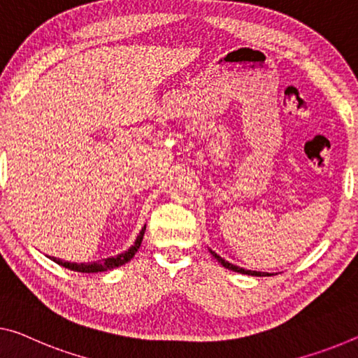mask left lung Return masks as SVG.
I'll list each match as a JSON object with an SVG mask.
<instances>
[{
	"mask_svg": "<svg viewBox=\"0 0 358 358\" xmlns=\"http://www.w3.org/2000/svg\"><path fill=\"white\" fill-rule=\"evenodd\" d=\"M211 251V255L214 256V259H217V262H221L222 266L225 267V268H229V271H234V272H238V273H245V275H255V277H268V273H266V272H256V271H246V268H243V267H238V266H234L232 262H229V261H225V259H222L221 256L219 255H216V252H214L213 250H210Z\"/></svg>",
	"mask_w": 358,
	"mask_h": 358,
	"instance_id": "1",
	"label": "left lung"
}]
</instances>
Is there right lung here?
Masks as SVG:
<instances>
[{
	"mask_svg": "<svg viewBox=\"0 0 358 358\" xmlns=\"http://www.w3.org/2000/svg\"><path fill=\"white\" fill-rule=\"evenodd\" d=\"M144 234H145V225L142 227V230L137 235V238L134 241V245L131 246L128 251L122 252V255H117V256H112V257H107V259H101V261H96V262H81V264H76V262H65L62 259H57V257H51V259L59 264V266H62L65 268H70V271L73 272H81V273H96V272H107V271H112V268H117L120 266H123L128 261H131L134 257V255L139 250V246L142 243V238H144Z\"/></svg>",
	"mask_w": 358,
	"mask_h": 358,
	"instance_id": "right-lung-1",
	"label": "right lung"
}]
</instances>
